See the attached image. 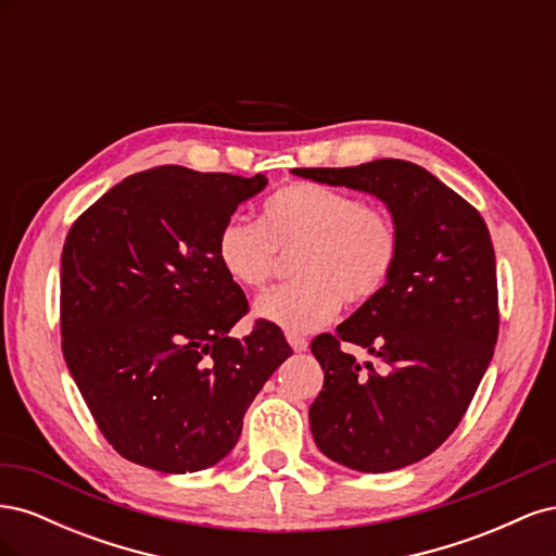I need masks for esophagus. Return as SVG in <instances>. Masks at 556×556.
I'll list each match as a JSON object with an SVG mask.
<instances>
[{"mask_svg":"<svg viewBox=\"0 0 556 556\" xmlns=\"http://www.w3.org/2000/svg\"><path fill=\"white\" fill-rule=\"evenodd\" d=\"M288 341H290V345H292L294 352H306V350H308V341L304 339V336L288 333Z\"/></svg>","mask_w":556,"mask_h":556,"instance_id":"1","label":"esophagus"}]
</instances>
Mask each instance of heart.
I'll list each match as a JSON object with an SVG mask.
<instances>
[{
	"label": "heart",
	"instance_id": "b5f03b06",
	"mask_svg": "<svg viewBox=\"0 0 556 556\" xmlns=\"http://www.w3.org/2000/svg\"><path fill=\"white\" fill-rule=\"evenodd\" d=\"M278 252H294L296 278L255 301V317L285 331L327 325L341 306H362L390 282L401 233L394 217L323 182H290L264 201L260 223L229 217L217 231L215 257L241 288L271 280Z\"/></svg>",
	"mask_w": 556,
	"mask_h": 556
}]
</instances>
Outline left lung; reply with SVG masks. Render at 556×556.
<instances>
[{
	"mask_svg": "<svg viewBox=\"0 0 556 556\" xmlns=\"http://www.w3.org/2000/svg\"><path fill=\"white\" fill-rule=\"evenodd\" d=\"M292 174L378 197L401 233L387 288L311 343L325 371L308 410L315 445L362 473L410 466L457 429L492 362L498 292L490 229L466 199L406 160ZM341 342L366 346L381 368L359 367Z\"/></svg>",
	"mask_w": 556,
	"mask_h": 556,
	"instance_id": "1",
	"label": "left lung"
}]
</instances>
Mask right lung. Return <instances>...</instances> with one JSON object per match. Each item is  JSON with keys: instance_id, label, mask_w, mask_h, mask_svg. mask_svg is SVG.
Returning <instances> with one entry per match:
<instances>
[{"instance_id": "add662e5", "label": "right lung", "mask_w": 556, "mask_h": 556, "mask_svg": "<svg viewBox=\"0 0 556 556\" xmlns=\"http://www.w3.org/2000/svg\"><path fill=\"white\" fill-rule=\"evenodd\" d=\"M266 182L155 166L66 233L64 362L99 431L134 464L194 473L225 459L252 399L292 355L264 319L231 339L248 299L215 257L217 231Z\"/></svg>"}]
</instances>
